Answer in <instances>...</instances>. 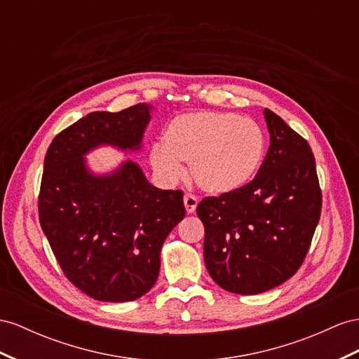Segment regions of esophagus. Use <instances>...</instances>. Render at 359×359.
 <instances>
[{"label":"esophagus","mask_w":359,"mask_h":359,"mask_svg":"<svg viewBox=\"0 0 359 359\" xmlns=\"http://www.w3.org/2000/svg\"><path fill=\"white\" fill-rule=\"evenodd\" d=\"M183 203H185L187 212H188V214H192V212H196L198 198H197L194 194H185V197H183Z\"/></svg>","instance_id":"1"}]
</instances>
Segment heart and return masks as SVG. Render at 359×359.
Returning a JSON list of instances; mask_svg holds the SVG:
<instances>
[{"label": "heart", "instance_id": "b5f03b06", "mask_svg": "<svg viewBox=\"0 0 359 359\" xmlns=\"http://www.w3.org/2000/svg\"><path fill=\"white\" fill-rule=\"evenodd\" d=\"M265 137L252 119L227 112H197L176 116L163 132V145H154L150 163L159 176L176 182L180 162L191 163L196 185L209 194L241 189L258 171Z\"/></svg>", "mask_w": 359, "mask_h": 359}]
</instances>
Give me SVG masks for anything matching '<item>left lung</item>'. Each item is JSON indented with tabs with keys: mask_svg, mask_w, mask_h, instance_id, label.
I'll use <instances>...</instances> for the list:
<instances>
[{
	"mask_svg": "<svg viewBox=\"0 0 359 359\" xmlns=\"http://www.w3.org/2000/svg\"><path fill=\"white\" fill-rule=\"evenodd\" d=\"M267 156L241 189L205 197V264L223 290L259 294L288 280L306 258L321 214L316 159L305 137L264 110Z\"/></svg>",
	"mask_w": 359,
	"mask_h": 359,
	"instance_id": "8db88e82",
	"label": "left lung"
}]
</instances>
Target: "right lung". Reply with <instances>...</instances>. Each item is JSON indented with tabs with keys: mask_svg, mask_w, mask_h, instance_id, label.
Masks as SVG:
<instances>
[{
	"mask_svg": "<svg viewBox=\"0 0 359 359\" xmlns=\"http://www.w3.org/2000/svg\"><path fill=\"white\" fill-rule=\"evenodd\" d=\"M150 109L90 112L56 135L45 154L41 227L68 280L95 300L130 302L150 291L165 238L185 217L183 191L154 188L136 163L109 176L85 165L101 144L140 149Z\"/></svg>",
	"mask_w": 359,
	"mask_h": 359,
	"instance_id": "obj_1",
	"label": "right lung"
}]
</instances>
